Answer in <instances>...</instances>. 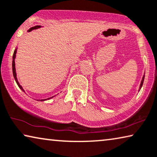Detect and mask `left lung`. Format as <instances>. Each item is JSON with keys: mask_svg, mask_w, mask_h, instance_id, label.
<instances>
[{"mask_svg": "<svg viewBox=\"0 0 157 157\" xmlns=\"http://www.w3.org/2000/svg\"><path fill=\"white\" fill-rule=\"evenodd\" d=\"M144 76H143V77H142V81H141V83H140V90L141 89V88H142V85H143V83H144Z\"/></svg>", "mask_w": 157, "mask_h": 157, "instance_id": "8db88e82", "label": "left lung"}]
</instances>
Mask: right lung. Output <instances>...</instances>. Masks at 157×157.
<instances>
[{
  "instance_id": "add662e5",
  "label": "right lung",
  "mask_w": 157,
  "mask_h": 157,
  "mask_svg": "<svg viewBox=\"0 0 157 157\" xmlns=\"http://www.w3.org/2000/svg\"><path fill=\"white\" fill-rule=\"evenodd\" d=\"M40 27H41L40 25H37V26L33 27V28H29V29H28V32H30V31H32V30H33V29H38V28H40ZM16 53H17V48L15 49L14 53H13V63H12V67H13V76H14L15 80V81H16V83H17V86H19V88H20V89H21V90H22V91H24V92H25V90H23V88H22V86L20 85V83H19V82H18L17 78V74H16V71H15V56H16ZM54 96H55V95H54V96H52V97H51V98H47V99L37 100V101H45V100H49V99H51V98H52L54 97Z\"/></svg>"
}]
</instances>
